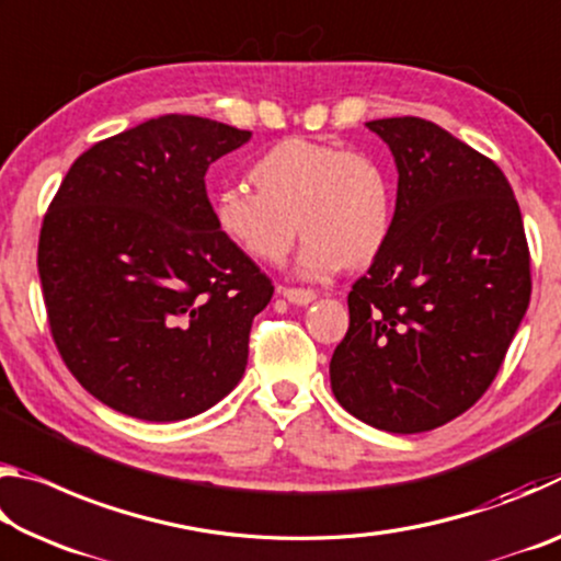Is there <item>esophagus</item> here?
Listing matches in <instances>:
<instances>
[{"label": "esophagus", "mask_w": 561, "mask_h": 561, "mask_svg": "<svg viewBox=\"0 0 561 561\" xmlns=\"http://www.w3.org/2000/svg\"><path fill=\"white\" fill-rule=\"evenodd\" d=\"M279 294L284 299H287L289 304H297V307H307V304H311L317 299V291L311 289H291V287H279Z\"/></svg>", "instance_id": "34e87169"}]
</instances>
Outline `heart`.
<instances>
[{
    "label": "heart",
    "instance_id": "obj_1",
    "mask_svg": "<svg viewBox=\"0 0 561 561\" xmlns=\"http://www.w3.org/2000/svg\"><path fill=\"white\" fill-rule=\"evenodd\" d=\"M252 183L227 185L213 220L227 242L257 262H279L297 228L304 234L297 272L324 277L368 264L393 227L391 183L371 158L321 140L287 138L252 165Z\"/></svg>",
    "mask_w": 561,
    "mask_h": 561
}]
</instances>
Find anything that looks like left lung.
<instances>
[{"instance_id":"1","label":"left lung","mask_w":561,"mask_h":561,"mask_svg":"<svg viewBox=\"0 0 561 561\" xmlns=\"http://www.w3.org/2000/svg\"><path fill=\"white\" fill-rule=\"evenodd\" d=\"M366 128L393 156L396 213L348 291L331 391L378 431L423 433L468 411L497 376L529 304L527 237L490 158L423 118Z\"/></svg>"}]
</instances>
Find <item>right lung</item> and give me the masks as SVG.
I'll use <instances>...</instances> for the list:
<instances>
[{"mask_svg":"<svg viewBox=\"0 0 561 561\" xmlns=\"http://www.w3.org/2000/svg\"><path fill=\"white\" fill-rule=\"evenodd\" d=\"M252 138L150 118L76 158L44 217L39 277L56 348L123 415L175 423L240 383L274 287L220 234L205 173Z\"/></svg>","mask_w":561,"mask_h":561,"instance_id":"obj_1","label":"right lung"}]
</instances>
